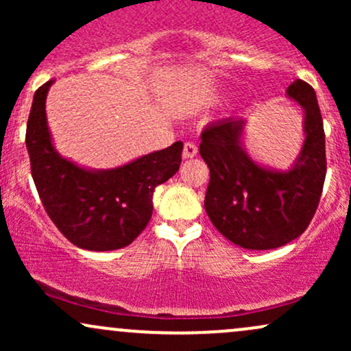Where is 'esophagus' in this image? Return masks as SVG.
Instances as JSON below:
<instances>
[{"label":"esophagus","mask_w":351,"mask_h":351,"mask_svg":"<svg viewBox=\"0 0 351 351\" xmlns=\"http://www.w3.org/2000/svg\"><path fill=\"white\" fill-rule=\"evenodd\" d=\"M196 153H198V147H196V143L186 142L183 145V158H195Z\"/></svg>","instance_id":"obj_1"}]
</instances>
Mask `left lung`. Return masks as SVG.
Wrapping results in <instances>:
<instances>
[{
  "mask_svg": "<svg viewBox=\"0 0 351 351\" xmlns=\"http://www.w3.org/2000/svg\"><path fill=\"white\" fill-rule=\"evenodd\" d=\"M287 95L305 110V142L291 171L265 170L241 147L243 120L223 119L201 134L209 168L204 209L215 228L244 249H276L297 239L315 215L327 173L325 132L315 90L295 80Z\"/></svg>",
  "mask_w": 351,
  "mask_h": 351,
  "instance_id": "1",
  "label": "left lung"
}]
</instances>
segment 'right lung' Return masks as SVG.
I'll return each mask as SVG.
<instances>
[{"mask_svg": "<svg viewBox=\"0 0 351 351\" xmlns=\"http://www.w3.org/2000/svg\"><path fill=\"white\" fill-rule=\"evenodd\" d=\"M51 84L47 80L36 90L26 127L31 175L43 206L56 228L77 247H125L147 228L155 188L178 171L183 143L148 153L115 170H84L52 147L46 120Z\"/></svg>", "mask_w": 351, "mask_h": 351, "instance_id": "add662e5", "label": "right lung"}]
</instances>
